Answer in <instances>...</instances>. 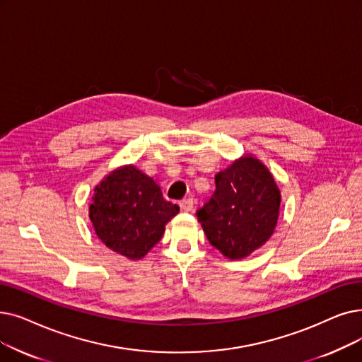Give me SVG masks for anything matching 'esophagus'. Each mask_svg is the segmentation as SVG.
<instances>
[{"instance_id": "obj_1", "label": "esophagus", "mask_w": 362, "mask_h": 362, "mask_svg": "<svg viewBox=\"0 0 362 362\" xmlns=\"http://www.w3.org/2000/svg\"><path fill=\"white\" fill-rule=\"evenodd\" d=\"M179 206H180V209H182L183 211H192V210H194V198H192V197L183 198V199L179 202Z\"/></svg>"}]
</instances>
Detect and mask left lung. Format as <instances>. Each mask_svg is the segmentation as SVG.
I'll list each match as a JSON object with an SVG mask.
<instances>
[{"label": "left lung", "instance_id": "left-lung-1", "mask_svg": "<svg viewBox=\"0 0 362 362\" xmlns=\"http://www.w3.org/2000/svg\"><path fill=\"white\" fill-rule=\"evenodd\" d=\"M213 197L197 211L207 240L230 260L244 259L275 230L281 194L271 171L253 155L218 171Z\"/></svg>", "mask_w": 362, "mask_h": 362}]
</instances>
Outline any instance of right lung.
Instances as JSON below:
<instances>
[{
  "label": "right lung",
  "instance_id": "obj_1",
  "mask_svg": "<svg viewBox=\"0 0 362 362\" xmlns=\"http://www.w3.org/2000/svg\"><path fill=\"white\" fill-rule=\"evenodd\" d=\"M177 204L164 199L156 182L122 165L94 187L88 216L99 240L115 253L139 260L158 243Z\"/></svg>",
  "mask_w": 362,
  "mask_h": 362
}]
</instances>
